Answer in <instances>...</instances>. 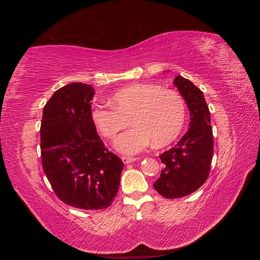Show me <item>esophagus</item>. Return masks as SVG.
Listing matches in <instances>:
<instances>
[{"instance_id": "obj_1", "label": "esophagus", "mask_w": 260, "mask_h": 260, "mask_svg": "<svg viewBox=\"0 0 260 260\" xmlns=\"http://www.w3.org/2000/svg\"><path fill=\"white\" fill-rule=\"evenodd\" d=\"M121 160H122L123 164L127 165V164H131V162H133V161H136L137 158H132V157H125V156H124V157H122Z\"/></svg>"}]
</instances>
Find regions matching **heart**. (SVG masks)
<instances>
[{
	"label": "heart",
	"mask_w": 260,
	"mask_h": 260,
	"mask_svg": "<svg viewBox=\"0 0 260 260\" xmlns=\"http://www.w3.org/2000/svg\"><path fill=\"white\" fill-rule=\"evenodd\" d=\"M113 106L94 105L91 121L96 131L106 139H114L120 130L132 128L118 138V152L133 155L148 145L165 146L180 135L185 120V105L179 94L162 89L155 83H135L114 93Z\"/></svg>",
	"instance_id": "heart-1"
}]
</instances>
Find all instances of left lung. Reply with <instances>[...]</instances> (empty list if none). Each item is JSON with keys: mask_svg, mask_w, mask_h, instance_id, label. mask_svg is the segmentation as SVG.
Instances as JSON below:
<instances>
[{"mask_svg": "<svg viewBox=\"0 0 260 260\" xmlns=\"http://www.w3.org/2000/svg\"><path fill=\"white\" fill-rule=\"evenodd\" d=\"M174 84L185 101L191 121L179 142L159 155L164 167L153 186L166 199L183 198L205 183L214 154L210 113L203 92L180 75Z\"/></svg>", "mask_w": 260, "mask_h": 260, "instance_id": "8db88e82", "label": "left lung"}]
</instances>
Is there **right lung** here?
<instances>
[{"instance_id":"obj_1","label":"right lung","mask_w":260,"mask_h":260,"mask_svg":"<svg viewBox=\"0 0 260 260\" xmlns=\"http://www.w3.org/2000/svg\"><path fill=\"white\" fill-rule=\"evenodd\" d=\"M93 95L90 84L79 82L55 91L43 108L40 130L42 166L55 194L86 210L111 206L123 169L91 121Z\"/></svg>"}]
</instances>
